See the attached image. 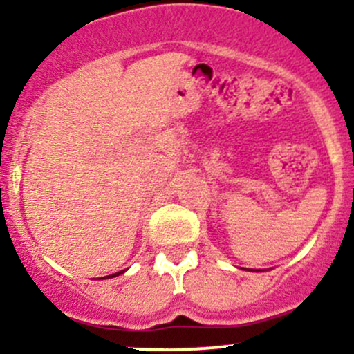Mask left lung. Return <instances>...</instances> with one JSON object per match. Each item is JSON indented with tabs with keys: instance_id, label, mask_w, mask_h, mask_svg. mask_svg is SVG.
Returning <instances> with one entry per match:
<instances>
[{
	"instance_id": "obj_1",
	"label": "left lung",
	"mask_w": 354,
	"mask_h": 354,
	"mask_svg": "<svg viewBox=\"0 0 354 354\" xmlns=\"http://www.w3.org/2000/svg\"><path fill=\"white\" fill-rule=\"evenodd\" d=\"M246 270H253V269H246Z\"/></svg>"
}]
</instances>
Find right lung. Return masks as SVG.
<instances>
[{"label": "right lung", "instance_id": "1", "mask_svg": "<svg viewBox=\"0 0 354 354\" xmlns=\"http://www.w3.org/2000/svg\"><path fill=\"white\" fill-rule=\"evenodd\" d=\"M127 270V269H124ZM124 270H120V272H116V274H111V276H106V277H101V279H111V277H116V276H120V274H123Z\"/></svg>", "mask_w": 354, "mask_h": 354}]
</instances>
